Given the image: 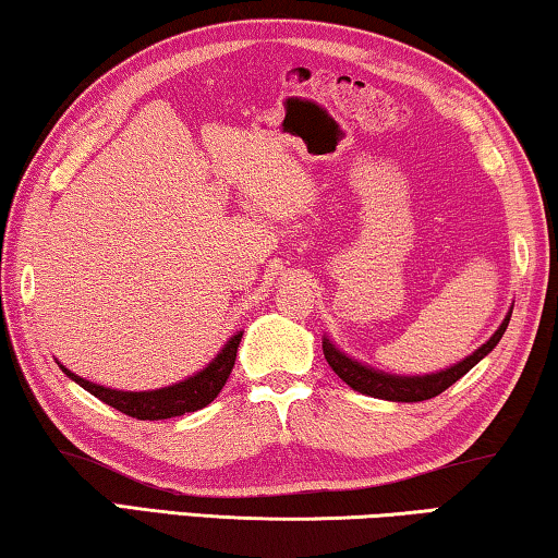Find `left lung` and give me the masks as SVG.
Listing matches in <instances>:
<instances>
[{"label":"left lung","mask_w":558,"mask_h":558,"mask_svg":"<svg viewBox=\"0 0 558 558\" xmlns=\"http://www.w3.org/2000/svg\"><path fill=\"white\" fill-rule=\"evenodd\" d=\"M509 319H511V312L507 314V319L501 322V327L494 331V337L488 339L486 344L478 347L474 354L466 356L464 362L444 368V372L424 374V376H397V374L379 372V368H372L362 362H356V359L347 356L344 351L333 347L327 337L322 339V349L339 379L347 381L354 391L366 393V397H374V399H387V401H424V399L439 397V393L447 391L451 384H457L469 368H474L478 362H482L488 351L499 344V339L509 327Z\"/></svg>","instance_id":"1"}]
</instances>
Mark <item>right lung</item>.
I'll return each instance as SVG.
<instances>
[{
	"label": "right lung",
	"instance_id": "obj_1",
	"mask_svg": "<svg viewBox=\"0 0 558 558\" xmlns=\"http://www.w3.org/2000/svg\"><path fill=\"white\" fill-rule=\"evenodd\" d=\"M244 331H236L231 337L217 356L196 372L190 379L171 384V387L165 389H151V391H119V389H109V387H99V384L82 379V376L72 374L70 368L62 372L70 376L72 381L80 384L82 389H87L94 397L105 401V404L114 407L122 414L132 416V418H142V422H159V418H171V416H182L190 414V411L204 409L217 399V393L225 387L231 368H234V359H236V347L242 341Z\"/></svg>",
	"mask_w": 558,
	"mask_h": 558
}]
</instances>
